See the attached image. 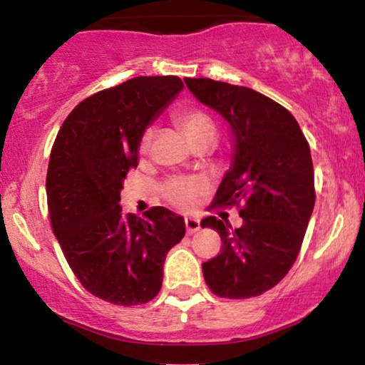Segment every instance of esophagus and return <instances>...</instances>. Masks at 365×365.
<instances>
[{"label":"esophagus","mask_w":365,"mask_h":365,"mask_svg":"<svg viewBox=\"0 0 365 365\" xmlns=\"http://www.w3.org/2000/svg\"><path fill=\"white\" fill-rule=\"evenodd\" d=\"M185 227H187V233H195L200 230V220H198V218L188 217L185 218Z\"/></svg>","instance_id":"esophagus-1"}]
</instances>
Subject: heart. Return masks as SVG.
I'll return each instance as SVG.
<instances>
[{
    "label": "heart",
    "mask_w": 365,
    "mask_h": 365,
    "mask_svg": "<svg viewBox=\"0 0 365 365\" xmlns=\"http://www.w3.org/2000/svg\"><path fill=\"white\" fill-rule=\"evenodd\" d=\"M173 121L182 130V133L185 135V138L190 142L192 147H197L198 143L203 142L212 143L215 140V125H213L210 116L200 110H178L173 115ZM150 142H152V130H147L142 142H140V152L147 153ZM205 190L207 182L197 177H175L168 180L163 187V193L167 200L172 205L182 208V210H188V208L193 207L197 197L202 195Z\"/></svg>",
    "instance_id": "b5f03b06"
}]
</instances>
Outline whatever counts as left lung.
Masks as SVG:
<instances>
[{
	"instance_id": "left-lung-1",
	"label": "left lung",
	"mask_w": 365,
	"mask_h": 365,
	"mask_svg": "<svg viewBox=\"0 0 365 365\" xmlns=\"http://www.w3.org/2000/svg\"><path fill=\"white\" fill-rule=\"evenodd\" d=\"M185 85L230 130L232 163L212 205H242L244 218L235 230L227 218H203L222 239L203 277L218 297H255L287 275L302 245L315 203L309 143L292 113L259 91L210 78Z\"/></svg>"
}]
</instances>
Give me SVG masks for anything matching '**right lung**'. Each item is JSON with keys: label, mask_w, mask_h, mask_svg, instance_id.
<instances>
[{"label": "right lung", "mask_w": 365, "mask_h": 365, "mask_svg": "<svg viewBox=\"0 0 365 365\" xmlns=\"http://www.w3.org/2000/svg\"><path fill=\"white\" fill-rule=\"evenodd\" d=\"M182 90L178 76H138L91 95L66 116L51 148L53 232L81 285L110 304L152 300L162 289L165 257L185 237L183 217L167 208L140 218L118 205L145 130Z\"/></svg>", "instance_id": "right-lung-1"}]
</instances>
